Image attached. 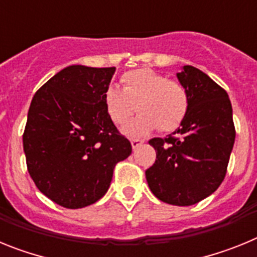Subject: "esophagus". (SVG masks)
<instances>
[{
  "instance_id": "1",
  "label": "esophagus",
  "mask_w": 257,
  "mask_h": 257,
  "mask_svg": "<svg viewBox=\"0 0 257 257\" xmlns=\"http://www.w3.org/2000/svg\"><path fill=\"white\" fill-rule=\"evenodd\" d=\"M144 143V140H139V139H131V145H133V149L139 148L140 145Z\"/></svg>"
}]
</instances>
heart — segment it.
I'll list each match as a JSON object with an SVG mask.
<instances>
[{
	"instance_id": "obj_1",
	"label": "heart",
	"mask_w": 257,
	"mask_h": 257,
	"mask_svg": "<svg viewBox=\"0 0 257 257\" xmlns=\"http://www.w3.org/2000/svg\"><path fill=\"white\" fill-rule=\"evenodd\" d=\"M122 88L109 86L104 94L106 113L117 126L126 123L134 113H140L124 127L135 138L157 130L170 133L178 128L189 106L188 92L175 79H169L151 68H139L121 77Z\"/></svg>"
}]
</instances>
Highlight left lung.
<instances>
[{
  "instance_id": "8db88e82",
  "label": "left lung",
  "mask_w": 257,
  "mask_h": 257,
  "mask_svg": "<svg viewBox=\"0 0 257 257\" xmlns=\"http://www.w3.org/2000/svg\"><path fill=\"white\" fill-rule=\"evenodd\" d=\"M178 78L189 97L187 115L167 138L149 140L157 158L145 176L158 199L190 206L212 194L225 178L235 127L221 86L192 65H185Z\"/></svg>"
}]
</instances>
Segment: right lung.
Wrapping results in <instances>:
<instances>
[{"instance_id":"obj_1","label":"right lung","mask_w":257,"mask_h":257,"mask_svg":"<svg viewBox=\"0 0 257 257\" xmlns=\"http://www.w3.org/2000/svg\"><path fill=\"white\" fill-rule=\"evenodd\" d=\"M114 70L70 65L32 99L23 134L27 169L38 190L65 208L99 201L115 165L133 152L104 103Z\"/></svg>"}]
</instances>
